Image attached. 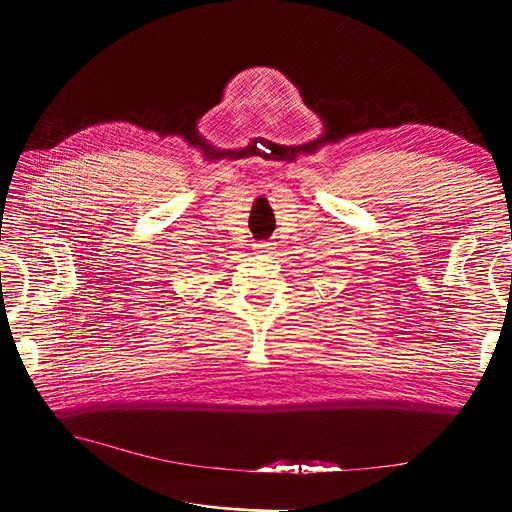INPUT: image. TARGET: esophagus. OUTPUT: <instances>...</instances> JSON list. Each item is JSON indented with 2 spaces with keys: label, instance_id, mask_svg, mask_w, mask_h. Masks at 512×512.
I'll return each instance as SVG.
<instances>
[{
  "label": "esophagus",
  "instance_id": "obj_1",
  "mask_svg": "<svg viewBox=\"0 0 512 512\" xmlns=\"http://www.w3.org/2000/svg\"><path fill=\"white\" fill-rule=\"evenodd\" d=\"M254 250H256V252H273V243H269V241H258V243H254Z\"/></svg>",
  "mask_w": 512,
  "mask_h": 512
}]
</instances>
